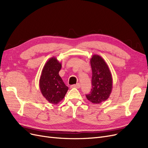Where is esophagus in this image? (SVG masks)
<instances>
[{"mask_svg": "<svg viewBox=\"0 0 148 148\" xmlns=\"http://www.w3.org/2000/svg\"><path fill=\"white\" fill-rule=\"evenodd\" d=\"M80 84L79 83H77V84H73V85H71V88H80Z\"/></svg>", "mask_w": 148, "mask_h": 148, "instance_id": "esophagus-1", "label": "esophagus"}]
</instances>
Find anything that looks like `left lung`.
<instances>
[{"label":"left lung","mask_w":148,"mask_h":148,"mask_svg":"<svg viewBox=\"0 0 148 148\" xmlns=\"http://www.w3.org/2000/svg\"><path fill=\"white\" fill-rule=\"evenodd\" d=\"M92 69V89L86 95L88 101L94 104H100L109 97L112 89V77L105 60L97 54L90 59Z\"/></svg>","instance_id":"obj_1"}]
</instances>
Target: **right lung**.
Instances as JSON below:
<instances>
[{
    "mask_svg": "<svg viewBox=\"0 0 148 148\" xmlns=\"http://www.w3.org/2000/svg\"><path fill=\"white\" fill-rule=\"evenodd\" d=\"M61 68L62 64L57 58H50L44 65L39 79L42 96L52 104H57L63 99L69 89L59 74Z\"/></svg>",
    "mask_w": 148,
    "mask_h": 148,
    "instance_id": "obj_1",
    "label": "right lung"
}]
</instances>
